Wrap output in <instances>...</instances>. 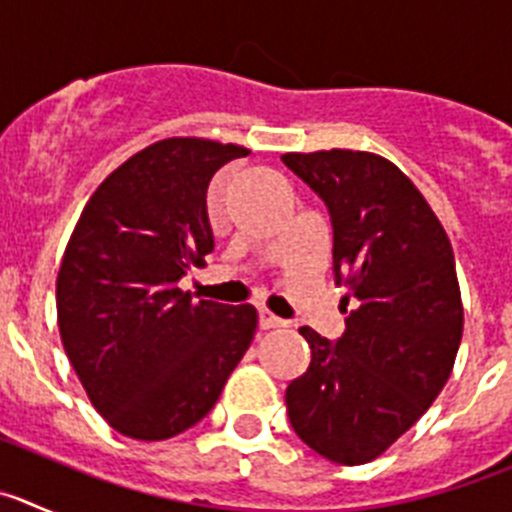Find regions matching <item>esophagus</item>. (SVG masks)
<instances>
[{"mask_svg": "<svg viewBox=\"0 0 512 512\" xmlns=\"http://www.w3.org/2000/svg\"><path fill=\"white\" fill-rule=\"evenodd\" d=\"M284 320L277 318V315H271L269 310H259V328L261 330H271V328H284Z\"/></svg>", "mask_w": 512, "mask_h": 512, "instance_id": "34e87169", "label": "esophagus"}]
</instances>
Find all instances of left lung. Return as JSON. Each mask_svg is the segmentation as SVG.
<instances>
[{
	"mask_svg": "<svg viewBox=\"0 0 512 512\" xmlns=\"http://www.w3.org/2000/svg\"><path fill=\"white\" fill-rule=\"evenodd\" d=\"M325 202L346 330L300 328L310 366L287 387V415L315 454L366 464L431 408L464 328L454 251L438 217L387 158L364 151L284 153Z\"/></svg>",
	"mask_w": 512,
	"mask_h": 512,
	"instance_id": "left-lung-1",
	"label": "left lung"
}]
</instances>
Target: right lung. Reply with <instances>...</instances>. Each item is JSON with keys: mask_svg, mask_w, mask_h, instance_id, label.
I'll use <instances>...</instances> for the list:
<instances>
[{"mask_svg": "<svg viewBox=\"0 0 512 512\" xmlns=\"http://www.w3.org/2000/svg\"><path fill=\"white\" fill-rule=\"evenodd\" d=\"M241 146L166 138L89 197L56 282L58 330L117 433L164 441L200 423L256 333L251 305L192 302L179 279L215 248L207 187Z\"/></svg>", "mask_w": 512, "mask_h": 512, "instance_id": "1", "label": "right lung"}]
</instances>
